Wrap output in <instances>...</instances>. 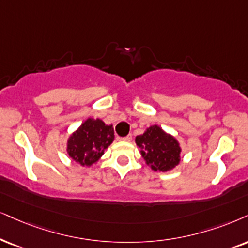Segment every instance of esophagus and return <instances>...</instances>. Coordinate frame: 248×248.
<instances>
[{
  "instance_id": "1",
  "label": "esophagus",
  "mask_w": 248,
  "mask_h": 248,
  "mask_svg": "<svg viewBox=\"0 0 248 248\" xmlns=\"http://www.w3.org/2000/svg\"><path fill=\"white\" fill-rule=\"evenodd\" d=\"M121 140H124V142H130V140H131V135H127L126 137H122Z\"/></svg>"
}]
</instances>
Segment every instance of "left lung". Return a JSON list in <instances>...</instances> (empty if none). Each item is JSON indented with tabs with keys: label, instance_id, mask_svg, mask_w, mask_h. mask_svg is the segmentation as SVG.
I'll return each instance as SVG.
<instances>
[{
	"label": "left lung",
	"instance_id": "8db88e82",
	"mask_svg": "<svg viewBox=\"0 0 248 248\" xmlns=\"http://www.w3.org/2000/svg\"><path fill=\"white\" fill-rule=\"evenodd\" d=\"M136 144L142 147V155L155 171H167L180 162L181 149L177 140L160 127L152 126L143 135L136 136Z\"/></svg>",
	"mask_w": 248,
	"mask_h": 248
}]
</instances>
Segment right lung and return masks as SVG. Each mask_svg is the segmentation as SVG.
Returning <instances> with one entry per match:
<instances>
[{
    "label": "right lung",
    "mask_w": 248,
    "mask_h": 248,
    "mask_svg": "<svg viewBox=\"0 0 248 248\" xmlns=\"http://www.w3.org/2000/svg\"><path fill=\"white\" fill-rule=\"evenodd\" d=\"M113 140L112 126H108L99 119H88L70 137L67 152L81 166H90L98 161Z\"/></svg>",
    "instance_id": "obj_1"
}]
</instances>
